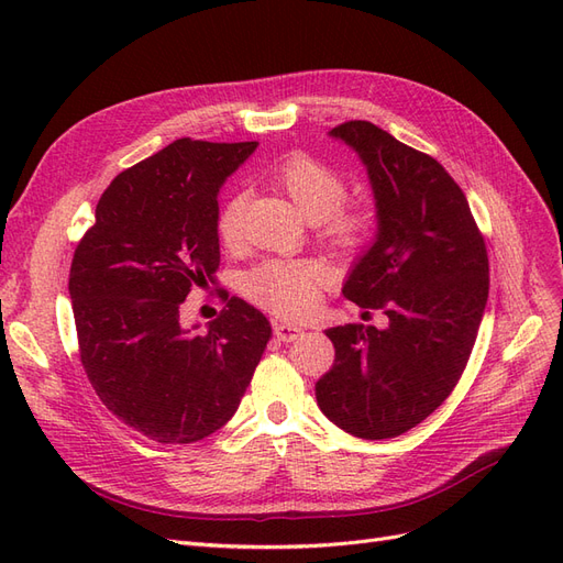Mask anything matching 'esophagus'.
<instances>
[{
    "mask_svg": "<svg viewBox=\"0 0 563 563\" xmlns=\"http://www.w3.org/2000/svg\"><path fill=\"white\" fill-rule=\"evenodd\" d=\"M275 335L282 343H294L296 338L302 335V329L296 327V323H286V321H275Z\"/></svg>",
    "mask_w": 563,
    "mask_h": 563,
    "instance_id": "obj_1",
    "label": "esophagus"
}]
</instances>
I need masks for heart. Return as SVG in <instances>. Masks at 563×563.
I'll return each instance as SVG.
<instances>
[{
    "mask_svg": "<svg viewBox=\"0 0 563 563\" xmlns=\"http://www.w3.org/2000/svg\"><path fill=\"white\" fill-rule=\"evenodd\" d=\"M272 185L291 199L305 218L317 223V234L333 249L356 253L362 251L373 232V213L362 203L343 201L345 178L333 166L308 152H288L269 168ZM244 197L230 195L216 218L218 240L234 246L242 234ZM323 267L312 261H265L244 277V296L263 310L279 317L308 314L319 298Z\"/></svg>",
    "mask_w": 563,
    "mask_h": 563,
    "instance_id": "heart-1",
    "label": "heart"
}]
</instances>
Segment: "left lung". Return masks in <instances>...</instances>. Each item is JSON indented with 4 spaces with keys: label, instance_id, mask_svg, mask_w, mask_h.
<instances>
[{
    "label": "left lung",
    "instance_id": "obj_1",
    "mask_svg": "<svg viewBox=\"0 0 563 563\" xmlns=\"http://www.w3.org/2000/svg\"><path fill=\"white\" fill-rule=\"evenodd\" d=\"M331 135L360 152L378 209L376 242L343 296L389 323L327 331L335 362L317 380V404L352 437L391 439L463 376L488 300V253L465 192L434 157L362 119Z\"/></svg>",
    "mask_w": 563,
    "mask_h": 563
}]
</instances>
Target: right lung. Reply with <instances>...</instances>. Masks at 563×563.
Wrapping results in <instances>:
<instances>
[{
    "mask_svg": "<svg viewBox=\"0 0 563 563\" xmlns=\"http://www.w3.org/2000/svg\"><path fill=\"white\" fill-rule=\"evenodd\" d=\"M178 139L119 174L79 240L70 298L84 373L108 411L157 444H192L234 416L272 335L242 298L207 333L180 302L220 265L218 187L255 150Z\"/></svg>",
    "mask_w": 563,
    "mask_h": 563,
    "instance_id": "obj_1",
    "label": "right lung"
}]
</instances>
